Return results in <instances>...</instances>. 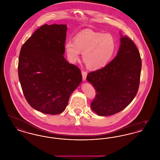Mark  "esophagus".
I'll return each mask as SVG.
<instances>
[{
	"label": "esophagus",
	"instance_id": "obj_1",
	"mask_svg": "<svg viewBox=\"0 0 160 160\" xmlns=\"http://www.w3.org/2000/svg\"><path fill=\"white\" fill-rule=\"evenodd\" d=\"M82 76H83V80L85 81L86 80V76H87V72L84 71H82Z\"/></svg>",
	"mask_w": 160,
	"mask_h": 160
}]
</instances>
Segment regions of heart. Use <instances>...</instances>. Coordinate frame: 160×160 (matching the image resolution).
I'll return each instance as SVG.
<instances>
[{"label": "heart", "mask_w": 160, "mask_h": 160, "mask_svg": "<svg viewBox=\"0 0 160 160\" xmlns=\"http://www.w3.org/2000/svg\"><path fill=\"white\" fill-rule=\"evenodd\" d=\"M65 48L71 62L77 61L83 53L86 66L95 70L104 67L112 59L116 42L110 34L86 29L77 34L75 40H68Z\"/></svg>", "instance_id": "b5f03b06"}]
</instances>
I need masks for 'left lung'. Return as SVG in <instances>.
<instances>
[{
	"instance_id": "obj_1",
	"label": "left lung",
	"mask_w": 160,
	"mask_h": 160,
	"mask_svg": "<svg viewBox=\"0 0 160 160\" xmlns=\"http://www.w3.org/2000/svg\"><path fill=\"white\" fill-rule=\"evenodd\" d=\"M121 35L116 56L105 67L88 73L86 77L97 91L91 106L98 116H107L122 111L134 98L138 89L140 54L130 38Z\"/></svg>"
}]
</instances>
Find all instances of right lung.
Instances as JSON below:
<instances>
[{
	"label": "right lung",
	"instance_id": "obj_1",
	"mask_svg": "<svg viewBox=\"0 0 160 160\" xmlns=\"http://www.w3.org/2000/svg\"><path fill=\"white\" fill-rule=\"evenodd\" d=\"M67 26L44 24L23 44L18 73L23 94L32 108L45 114L62 113L82 81L80 69L63 57Z\"/></svg>",
	"mask_w": 160,
	"mask_h": 160
}]
</instances>
